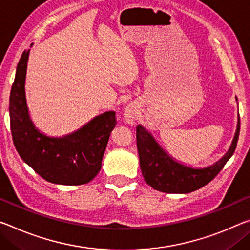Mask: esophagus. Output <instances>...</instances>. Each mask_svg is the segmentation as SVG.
<instances>
[{"label":"esophagus","mask_w":250,"mask_h":250,"mask_svg":"<svg viewBox=\"0 0 250 250\" xmlns=\"http://www.w3.org/2000/svg\"><path fill=\"white\" fill-rule=\"evenodd\" d=\"M136 116H137L136 110H134L132 106H126L124 113V118L126 124L132 125L134 122V119H136Z\"/></svg>","instance_id":"esophagus-1"}]
</instances>
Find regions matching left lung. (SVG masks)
Returning a JSON list of instances; mask_svg holds the SVG:
<instances>
[{
  "mask_svg": "<svg viewBox=\"0 0 250 250\" xmlns=\"http://www.w3.org/2000/svg\"><path fill=\"white\" fill-rule=\"evenodd\" d=\"M239 130L240 119L238 114L235 136L227 152L212 165L192 167L170 156L146 126L138 125L137 146L145 181L150 187L166 193H189L204 187L220 172L226 162L235 152Z\"/></svg>",
  "mask_w": 250,
  "mask_h": 250,
  "instance_id": "1",
  "label": "left lung"
}]
</instances>
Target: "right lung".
I'll return each instance as SVG.
<instances>
[{
  "label": "right lung",
  "instance_id": "1",
  "mask_svg": "<svg viewBox=\"0 0 250 250\" xmlns=\"http://www.w3.org/2000/svg\"><path fill=\"white\" fill-rule=\"evenodd\" d=\"M29 55L30 50L24 51L20 59L10 94L11 132L17 151L46 181L64 186L88 184L101 169L111 131L117 125L116 112L105 111L62 137L40 131L31 119L25 97Z\"/></svg>",
  "mask_w": 250,
  "mask_h": 250
}]
</instances>
